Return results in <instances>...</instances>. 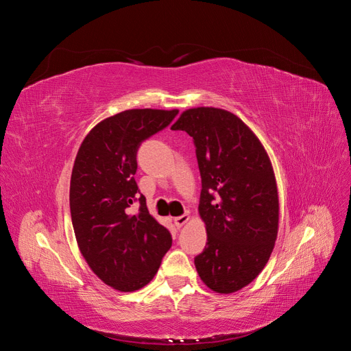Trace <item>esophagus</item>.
<instances>
[{"mask_svg": "<svg viewBox=\"0 0 351 351\" xmlns=\"http://www.w3.org/2000/svg\"><path fill=\"white\" fill-rule=\"evenodd\" d=\"M189 221V215L187 214H184V215H180V217H176L174 218V224H176V227L177 228H182L186 222Z\"/></svg>", "mask_w": 351, "mask_h": 351, "instance_id": "1", "label": "esophagus"}]
</instances>
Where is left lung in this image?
I'll return each mask as SVG.
<instances>
[{"instance_id":"obj_1","label":"left lung","mask_w":351,"mask_h":351,"mask_svg":"<svg viewBox=\"0 0 351 351\" xmlns=\"http://www.w3.org/2000/svg\"><path fill=\"white\" fill-rule=\"evenodd\" d=\"M193 137L202 178L199 215L208 241L195 265L210 290L230 294L258 277L278 232V192L269 156L237 115L184 111L171 125Z\"/></svg>"}]
</instances>
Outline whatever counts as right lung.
<instances>
[{"instance_id": "1", "label": "right lung", "mask_w": 351, "mask_h": 351, "mask_svg": "<svg viewBox=\"0 0 351 351\" xmlns=\"http://www.w3.org/2000/svg\"><path fill=\"white\" fill-rule=\"evenodd\" d=\"M178 110H127L98 123L82 142L70 182V212L90 269L119 291L139 290L158 272L171 234L146 208L136 184V155ZM140 200L133 216L130 206Z\"/></svg>"}]
</instances>
